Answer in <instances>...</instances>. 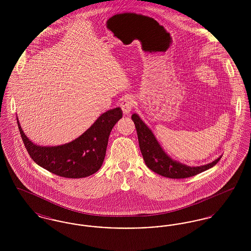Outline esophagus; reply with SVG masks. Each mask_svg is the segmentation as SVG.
<instances>
[{
    "mask_svg": "<svg viewBox=\"0 0 251 251\" xmlns=\"http://www.w3.org/2000/svg\"><path fill=\"white\" fill-rule=\"evenodd\" d=\"M133 106V103H132V100L129 98H126L125 100H123L120 103V107L122 109L123 113L124 114H129L132 109Z\"/></svg>",
    "mask_w": 251,
    "mask_h": 251,
    "instance_id": "34e87169",
    "label": "esophagus"
}]
</instances>
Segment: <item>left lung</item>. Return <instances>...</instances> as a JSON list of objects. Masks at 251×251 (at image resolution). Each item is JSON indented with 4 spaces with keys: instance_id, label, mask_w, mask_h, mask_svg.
Wrapping results in <instances>:
<instances>
[{
    "instance_id": "1",
    "label": "left lung",
    "mask_w": 251,
    "mask_h": 251,
    "mask_svg": "<svg viewBox=\"0 0 251 251\" xmlns=\"http://www.w3.org/2000/svg\"><path fill=\"white\" fill-rule=\"evenodd\" d=\"M131 120L134 122L135 129L137 131L139 148L145 164L150 169L161 176L170 179L189 178L214 167L221 158L220 156L214 162L201 167H191L182 165L175 160H172L163 151L160 144L156 140L152 131L149 129V127L144 123L139 116L133 114L131 116Z\"/></svg>"
}]
</instances>
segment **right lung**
Segmentation results:
<instances>
[{"instance_id": "obj_1", "label": "right lung", "mask_w": 251, "mask_h": 251, "mask_svg": "<svg viewBox=\"0 0 251 251\" xmlns=\"http://www.w3.org/2000/svg\"><path fill=\"white\" fill-rule=\"evenodd\" d=\"M121 118V108L108 110L81 136L56 147L35 145L24 134L19 121L18 126L29 155L38 166L60 177L79 179L90 176L100 168L110 132Z\"/></svg>"}]
</instances>
